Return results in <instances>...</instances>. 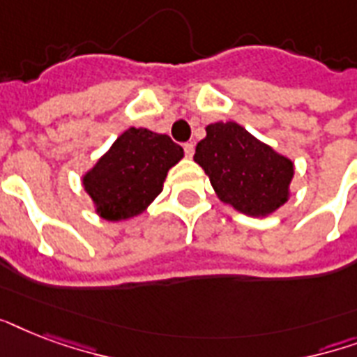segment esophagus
I'll list each match as a JSON object with an SVG mask.
<instances>
[{
	"mask_svg": "<svg viewBox=\"0 0 357 357\" xmlns=\"http://www.w3.org/2000/svg\"><path fill=\"white\" fill-rule=\"evenodd\" d=\"M183 150H185V155L187 157L195 155V144H192V142H187V144L183 146Z\"/></svg>",
	"mask_w": 357,
	"mask_h": 357,
	"instance_id": "1",
	"label": "esophagus"
}]
</instances>
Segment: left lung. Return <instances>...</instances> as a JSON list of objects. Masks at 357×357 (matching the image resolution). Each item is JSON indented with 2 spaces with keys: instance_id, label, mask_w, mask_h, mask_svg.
<instances>
[{
  "instance_id": "8db88e82",
  "label": "left lung",
  "mask_w": 357,
  "mask_h": 357,
  "mask_svg": "<svg viewBox=\"0 0 357 357\" xmlns=\"http://www.w3.org/2000/svg\"><path fill=\"white\" fill-rule=\"evenodd\" d=\"M196 146L195 161L218 200L248 217L265 218L291 198L294 162L237 122H215Z\"/></svg>"
}]
</instances>
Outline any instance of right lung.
Wrapping results in <instances>:
<instances>
[{"label":"right lung","mask_w":357,"mask_h":357,"mask_svg":"<svg viewBox=\"0 0 357 357\" xmlns=\"http://www.w3.org/2000/svg\"><path fill=\"white\" fill-rule=\"evenodd\" d=\"M181 159L183 148L168 135L129 128L83 174L81 183L98 217L109 222L129 220L161 195L168 170Z\"/></svg>","instance_id":"1"}]
</instances>
